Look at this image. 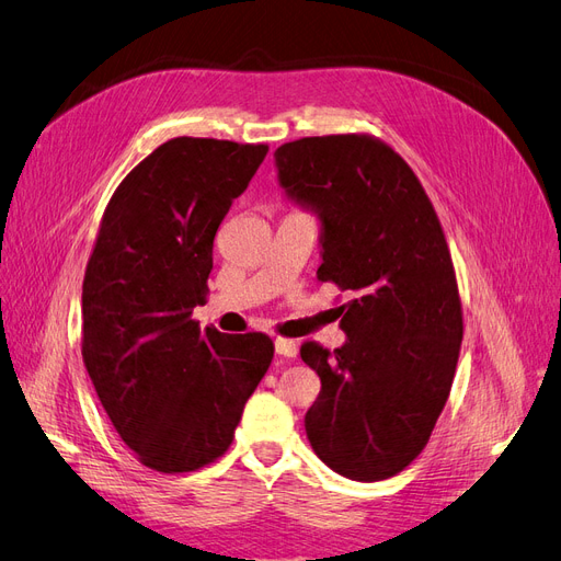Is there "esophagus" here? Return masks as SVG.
Instances as JSON below:
<instances>
[{"mask_svg": "<svg viewBox=\"0 0 561 561\" xmlns=\"http://www.w3.org/2000/svg\"><path fill=\"white\" fill-rule=\"evenodd\" d=\"M276 353L283 355V358H297L299 346H297V342H293V339L278 336V339H276Z\"/></svg>", "mask_w": 561, "mask_h": 561, "instance_id": "esophagus-1", "label": "esophagus"}]
</instances>
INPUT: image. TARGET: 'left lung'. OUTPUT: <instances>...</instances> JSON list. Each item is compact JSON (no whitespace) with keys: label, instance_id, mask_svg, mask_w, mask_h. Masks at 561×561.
I'll list each match as a JSON object with an SVG mask.
<instances>
[{"label":"left lung","instance_id":"1","mask_svg":"<svg viewBox=\"0 0 561 561\" xmlns=\"http://www.w3.org/2000/svg\"><path fill=\"white\" fill-rule=\"evenodd\" d=\"M276 165L287 196L320 213L318 280L353 297L339 307L346 344L299 351L320 377L304 419L309 443L348 480L393 478L428 445L461 351L443 225L410 163L375 135L285 142Z\"/></svg>","mask_w":561,"mask_h":561}]
</instances>
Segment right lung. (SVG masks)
Listing matches in <instances>:
<instances>
[{
	"instance_id": "obj_1",
	"label": "right lung",
	"mask_w": 561,
	"mask_h": 561,
	"mask_svg": "<svg viewBox=\"0 0 561 561\" xmlns=\"http://www.w3.org/2000/svg\"><path fill=\"white\" fill-rule=\"evenodd\" d=\"M268 145L173 138L116 186L83 274L81 355L138 461L192 472L217 461L274 360L262 332L198 328L213 241Z\"/></svg>"
}]
</instances>
